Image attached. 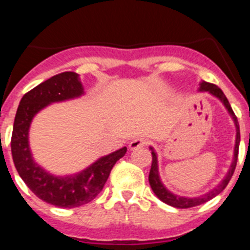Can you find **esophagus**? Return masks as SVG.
<instances>
[{
  "label": "esophagus",
  "mask_w": 250,
  "mask_h": 250,
  "mask_svg": "<svg viewBox=\"0 0 250 250\" xmlns=\"http://www.w3.org/2000/svg\"><path fill=\"white\" fill-rule=\"evenodd\" d=\"M146 144H147L146 139H144V138H136V139H134V140H132L131 143H130L129 147L131 150H135V149H139V147H141V146H145V145H146Z\"/></svg>",
  "instance_id": "34e87169"
}]
</instances>
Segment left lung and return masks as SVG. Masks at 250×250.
I'll use <instances>...</instances> for the list:
<instances>
[{"label":"left lung","mask_w":250,"mask_h":250,"mask_svg":"<svg viewBox=\"0 0 250 250\" xmlns=\"http://www.w3.org/2000/svg\"><path fill=\"white\" fill-rule=\"evenodd\" d=\"M200 91H208L209 94L214 95L215 98L219 99L224 106L227 107V110L229 111V114L231 115L234 123H235V126H237V140H235V147H234V160L230 165V169H229L228 174L223 179V182L220 183L216 188H214L213 190H210L209 193L204 194L202 196H196V198H185V196H179L175 195V194L170 193L167 188L163 185L160 178H159V171H158V158H156L155 151L152 150L151 147V155H152V161H151V169H150L149 174V183L150 187H151L152 191L155 193V195L158 196L161 202H164L165 204L171 205L174 208H179V209H187V208H193L196 207V205L204 204V203L209 202L210 199H213L214 196H216L218 194L222 193L225 189V187L228 185V183L230 182L231 176L234 174V170H235V167H237V160H238V151H239V143H240V131H239V124H238L237 116L234 114L233 109H231L230 104H229L228 99L225 98L224 92L218 87L216 85L210 83H200Z\"/></svg>","instance_id":"1"}]
</instances>
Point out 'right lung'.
I'll list each match as a JSON object with an SVG mask.
<instances>
[{
	"mask_svg": "<svg viewBox=\"0 0 250 250\" xmlns=\"http://www.w3.org/2000/svg\"><path fill=\"white\" fill-rule=\"evenodd\" d=\"M83 94L76 72L55 75L23 95L13 123L11 151L17 173L30 190L43 202L60 208H76L94 200L103 190L110 171L126 147L99 159L74 176H54L46 173L32 159L28 146V129L32 118L51 103L68 100Z\"/></svg>",
	"mask_w": 250,
	"mask_h": 250,
	"instance_id": "add662e5",
	"label": "right lung"
}]
</instances>
